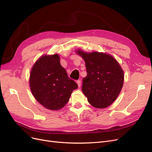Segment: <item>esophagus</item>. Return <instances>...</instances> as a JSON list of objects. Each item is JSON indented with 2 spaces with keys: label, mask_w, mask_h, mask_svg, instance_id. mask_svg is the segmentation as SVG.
<instances>
[{
  "label": "esophagus",
  "mask_w": 152,
  "mask_h": 152,
  "mask_svg": "<svg viewBox=\"0 0 152 152\" xmlns=\"http://www.w3.org/2000/svg\"><path fill=\"white\" fill-rule=\"evenodd\" d=\"M77 83L78 84V86L79 87H80V84H81V81L80 80H77Z\"/></svg>",
  "instance_id": "obj_1"
}]
</instances>
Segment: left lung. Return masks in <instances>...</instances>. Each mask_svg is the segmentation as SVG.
I'll list each match as a JSON object with an SVG mask.
<instances>
[{"label": "left lung", "instance_id": "8db88e82", "mask_svg": "<svg viewBox=\"0 0 152 152\" xmlns=\"http://www.w3.org/2000/svg\"><path fill=\"white\" fill-rule=\"evenodd\" d=\"M85 61L87 76L82 79V90L89 103L97 108L113 103L120 94L124 72L112 56L103 53H87L77 50Z\"/></svg>", "mask_w": 152, "mask_h": 152}]
</instances>
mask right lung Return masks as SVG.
Masks as SVG:
<instances>
[{"instance_id": "obj_1", "label": "right lung", "mask_w": 152, "mask_h": 152, "mask_svg": "<svg viewBox=\"0 0 152 152\" xmlns=\"http://www.w3.org/2000/svg\"><path fill=\"white\" fill-rule=\"evenodd\" d=\"M59 55H44L35 62L30 75V87L34 98L45 108H62L68 102L76 82L68 77Z\"/></svg>"}]
</instances>
